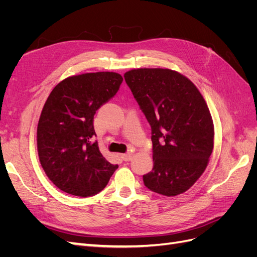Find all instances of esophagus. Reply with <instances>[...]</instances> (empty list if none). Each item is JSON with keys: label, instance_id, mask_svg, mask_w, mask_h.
Listing matches in <instances>:
<instances>
[{"label": "esophagus", "instance_id": "1", "mask_svg": "<svg viewBox=\"0 0 257 257\" xmlns=\"http://www.w3.org/2000/svg\"><path fill=\"white\" fill-rule=\"evenodd\" d=\"M121 158L123 159V161H131L132 159H133V153H124L121 155Z\"/></svg>", "mask_w": 257, "mask_h": 257}]
</instances>
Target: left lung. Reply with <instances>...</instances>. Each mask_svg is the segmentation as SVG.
<instances>
[{
    "label": "left lung",
    "instance_id": "1",
    "mask_svg": "<svg viewBox=\"0 0 257 257\" xmlns=\"http://www.w3.org/2000/svg\"><path fill=\"white\" fill-rule=\"evenodd\" d=\"M151 126L152 172L148 189L165 196L188 191L203 175L213 150L214 127L203 95L189 78L168 68L124 74Z\"/></svg>",
    "mask_w": 257,
    "mask_h": 257
}]
</instances>
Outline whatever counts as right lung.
I'll use <instances>...</instances> for the list:
<instances>
[{"label":"right lung","instance_id":"obj_1","mask_svg":"<svg viewBox=\"0 0 257 257\" xmlns=\"http://www.w3.org/2000/svg\"><path fill=\"white\" fill-rule=\"evenodd\" d=\"M118 73L97 72L67 77L53 88L37 125L40 162L51 182L67 194L93 196L118 168L98 149L93 119L118 92Z\"/></svg>","mask_w":257,"mask_h":257}]
</instances>
